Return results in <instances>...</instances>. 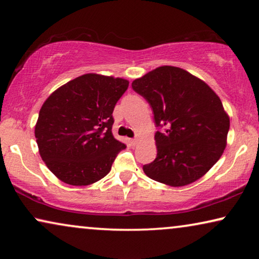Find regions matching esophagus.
<instances>
[{"label":"esophagus","mask_w":259,"mask_h":259,"mask_svg":"<svg viewBox=\"0 0 259 259\" xmlns=\"http://www.w3.org/2000/svg\"><path fill=\"white\" fill-rule=\"evenodd\" d=\"M138 140H139V138H138V137H135V138L131 139V144H134V145H135V144H137V143H138Z\"/></svg>","instance_id":"esophagus-1"}]
</instances>
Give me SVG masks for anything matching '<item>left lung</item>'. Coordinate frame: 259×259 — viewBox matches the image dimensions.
<instances>
[{
  "label": "left lung",
  "mask_w": 259,
  "mask_h": 259,
  "mask_svg": "<svg viewBox=\"0 0 259 259\" xmlns=\"http://www.w3.org/2000/svg\"><path fill=\"white\" fill-rule=\"evenodd\" d=\"M131 87L150 104L157 128V154L143 165L146 176L185 186L208 172L224 152L230 130L229 116L211 88L174 66L157 67Z\"/></svg>",
  "instance_id": "8db88e82"
}]
</instances>
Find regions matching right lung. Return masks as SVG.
<instances>
[{
    "label": "right lung",
    "mask_w": 259,
    "mask_h": 259,
    "mask_svg": "<svg viewBox=\"0 0 259 259\" xmlns=\"http://www.w3.org/2000/svg\"><path fill=\"white\" fill-rule=\"evenodd\" d=\"M128 87L124 78L84 74L42 105L35 138L42 160L61 182L89 185L111 171L126 147L112 134V114Z\"/></svg>",
    "instance_id": "add662e5"
}]
</instances>
